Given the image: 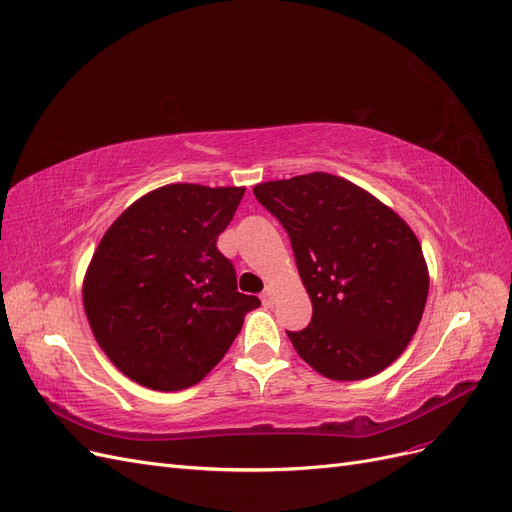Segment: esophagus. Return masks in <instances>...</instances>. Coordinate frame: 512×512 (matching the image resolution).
I'll list each match as a JSON object with an SVG mask.
<instances>
[{
  "label": "esophagus",
  "instance_id": "1",
  "mask_svg": "<svg viewBox=\"0 0 512 512\" xmlns=\"http://www.w3.org/2000/svg\"><path fill=\"white\" fill-rule=\"evenodd\" d=\"M260 301H262V305H265V307H271L273 301H275V290L271 286H267L265 290H262V294H260Z\"/></svg>",
  "mask_w": 512,
  "mask_h": 512
}]
</instances>
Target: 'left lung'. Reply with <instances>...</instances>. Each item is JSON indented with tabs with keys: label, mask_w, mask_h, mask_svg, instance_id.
Returning <instances> with one entry per match:
<instances>
[{
	"label": "left lung",
	"mask_w": 512,
	"mask_h": 512,
	"mask_svg": "<svg viewBox=\"0 0 512 512\" xmlns=\"http://www.w3.org/2000/svg\"><path fill=\"white\" fill-rule=\"evenodd\" d=\"M258 203L288 232L312 320L286 331L305 363L331 380H363L406 350L429 275L421 243L359 185L327 173L267 181Z\"/></svg>",
	"instance_id": "left-lung-1"
}]
</instances>
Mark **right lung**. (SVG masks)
Returning <instances> with one entry per match:
<instances>
[{
  "instance_id": "add662e5",
  "label": "right lung",
  "mask_w": 512,
  "mask_h": 512,
  "mask_svg": "<svg viewBox=\"0 0 512 512\" xmlns=\"http://www.w3.org/2000/svg\"><path fill=\"white\" fill-rule=\"evenodd\" d=\"M245 188L175 183L138 198L106 230L85 275L83 303L100 348L153 391L203 380L258 307L237 290L218 237Z\"/></svg>"
}]
</instances>
